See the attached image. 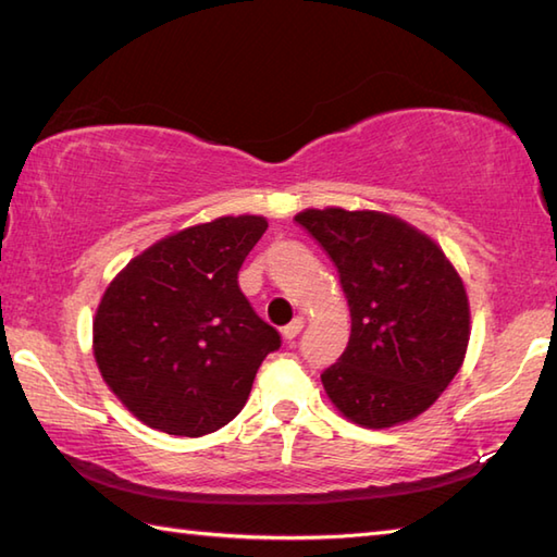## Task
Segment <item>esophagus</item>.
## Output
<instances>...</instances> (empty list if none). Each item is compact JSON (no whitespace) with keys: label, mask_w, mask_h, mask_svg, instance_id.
<instances>
[{"label":"esophagus","mask_w":557,"mask_h":557,"mask_svg":"<svg viewBox=\"0 0 557 557\" xmlns=\"http://www.w3.org/2000/svg\"><path fill=\"white\" fill-rule=\"evenodd\" d=\"M301 329H304V319H294L292 323L285 325V329H282V337H285V341H294V337L301 333Z\"/></svg>","instance_id":"esophagus-1"}]
</instances>
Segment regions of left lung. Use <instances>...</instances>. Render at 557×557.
I'll return each mask as SVG.
<instances>
[{
  "mask_svg": "<svg viewBox=\"0 0 557 557\" xmlns=\"http://www.w3.org/2000/svg\"><path fill=\"white\" fill-rule=\"evenodd\" d=\"M294 222L333 260L350 307V341L321 374L325 394L362 428L418 418L463 362L461 277L432 238L391 214L329 207Z\"/></svg>",
  "mask_w": 557,
  "mask_h": 557,
  "instance_id": "obj_1",
  "label": "left lung"
}]
</instances>
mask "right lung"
Masks as SVG:
<instances>
[{
  "label": "right lung",
  "mask_w": 557,
  "mask_h": 557,
  "mask_svg": "<svg viewBox=\"0 0 557 557\" xmlns=\"http://www.w3.org/2000/svg\"><path fill=\"white\" fill-rule=\"evenodd\" d=\"M263 216L190 226L137 256L106 289L94 355L106 384L145 424L202 437L232 422L280 333L238 289Z\"/></svg>",
  "instance_id": "right-lung-1"
}]
</instances>
